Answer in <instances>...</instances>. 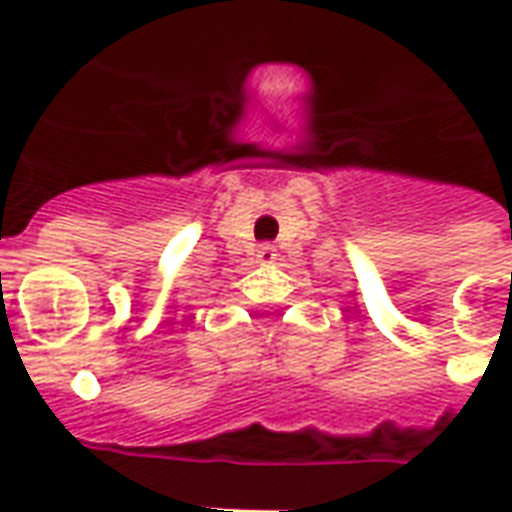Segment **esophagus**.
Instances as JSON below:
<instances>
[{"mask_svg": "<svg viewBox=\"0 0 512 512\" xmlns=\"http://www.w3.org/2000/svg\"><path fill=\"white\" fill-rule=\"evenodd\" d=\"M257 260H260V263H274V260H277V249H274V246L271 244H263L260 246V249H257Z\"/></svg>", "mask_w": 512, "mask_h": 512, "instance_id": "obj_1", "label": "esophagus"}]
</instances>
